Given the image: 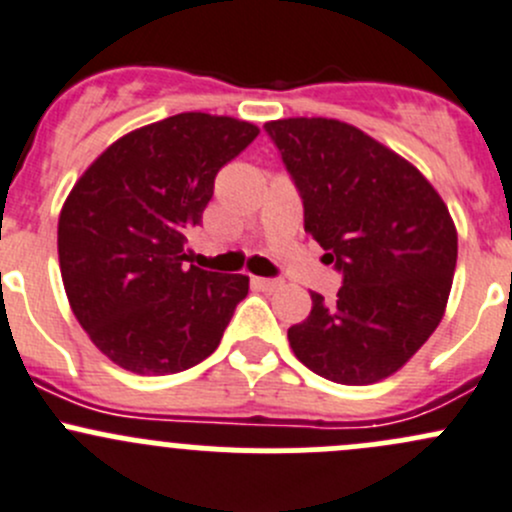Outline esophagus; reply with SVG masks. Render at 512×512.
<instances>
[{"mask_svg": "<svg viewBox=\"0 0 512 512\" xmlns=\"http://www.w3.org/2000/svg\"><path fill=\"white\" fill-rule=\"evenodd\" d=\"M252 282H255V285L260 287L262 292H277V289L282 287L280 280H270V277H255Z\"/></svg>", "mask_w": 512, "mask_h": 512, "instance_id": "1", "label": "esophagus"}]
</instances>
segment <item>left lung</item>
<instances>
[{"label": "left lung", "instance_id": "obj_1", "mask_svg": "<svg viewBox=\"0 0 512 512\" xmlns=\"http://www.w3.org/2000/svg\"><path fill=\"white\" fill-rule=\"evenodd\" d=\"M304 203V230L344 275L334 302L287 329L314 374L366 386L396 374L446 312L458 232L421 170L337 118L267 121Z\"/></svg>", "mask_w": 512, "mask_h": 512}]
</instances>
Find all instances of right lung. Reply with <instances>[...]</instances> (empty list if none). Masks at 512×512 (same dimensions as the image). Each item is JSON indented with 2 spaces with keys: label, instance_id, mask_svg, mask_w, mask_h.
<instances>
[{
  "label": "right lung",
  "instance_id": "right-lung-1",
  "mask_svg": "<svg viewBox=\"0 0 512 512\" xmlns=\"http://www.w3.org/2000/svg\"><path fill=\"white\" fill-rule=\"evenodd\" d=\"M260 128L188 111L106 148L59 215V267L71 312L113 364L141 376L190 369L218 349L247 275L185 267L215 175Z\"/></svg>",
  "mask_w": 512,
  "mask_h": 512
}]
</instances>
